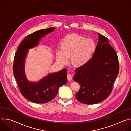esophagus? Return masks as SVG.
I'll use <instances>...</instances> for the list:
<instances>
[{"instance_id": "esophagus-1", "label": "esophagus", "mask_w": 131, "mask_h": 131, "mask_svg": "<svg viewBox=\"0 0 131 131\" xmlns=\"http://www.w3.org/2000/svg\"><path fill=\"white\" fill-rule=\"evenodd\" d=\"M67 80L68 81H70L72 80V76L70 74H68L67 75Z\"/></svg>"}]
</instances>
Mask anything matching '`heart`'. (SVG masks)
I'll return each instance as SVG.
<instances>
[{
	"instance_id": "obj_1",
	"label": "heart",
	"mask_w": 131,
	"mask_h": 131,
	"mask_svg": "<svg viewBox=\"0 0 131 131\" xmlns=\"http://www.w3.org/2000/svg\"><path fill=\"white\" fill-rule=\"evenodd\" d=\"M60 46L61 49L56 51L57 61L66 64L68 62V58L71 57V63L76 67H81L88 63L96 49L94 40L76 34L66 37Z\"/></svg>"
}]
</instances>
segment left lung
Wrapping results in <instances>:
<instances>
[{
	"label": "left lung",
	"mask_w": 131,
	"mask_h": 131,
	"mask_svg": "<svg viewBox=\"0 0 131 131\" xmlns=\"http://www.w3.org/2000/svg\"><path fill=\"white\" fill-rule=\"evenodd\" d=\"M99 40L92 58L75 69L73 80L80 88L76 99L85 104H95L107 99L119 71L118 56L108 39L98 32Z\"/></svg>",
	"instance_id": "1"
}]
</instances>
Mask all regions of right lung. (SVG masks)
<instances>
[{
	"instance_id": "1",
	"label": "right lung",
	"mask_w": 131,
	"mask_h": 131,
	"mask_svg": "<svg viewBox=\"0 0 131 131\" xmlns=\"http://www.w3.org/2000/svg\"><path fill=\"white\" fill-rule=\"evenodd\" d=\"M55 27L36 31L28 35L18 47L15 54L13 70L22 95L35 103L43 104L53 100L59 88L67 82V70L50 73L37 82L28 80L25 73V63L28 50L39 45L43 37L53 31Z\"/></svg>"
}]
</instances>
